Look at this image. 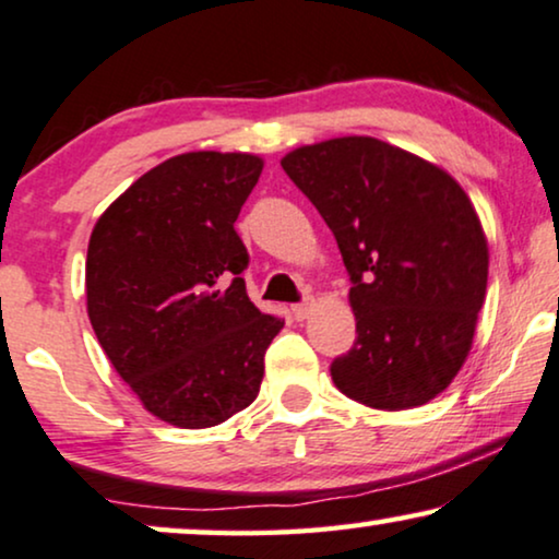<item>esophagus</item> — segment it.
Returning a JSON list of instances; mask_svg holds the SVG:
<instances>
[{"label":"esophagus","instance_id":"esophagus-1","mask_svg":"<svg viewBox=\"0 0 559 559\" xmlns=\"http://www.w3.org/2000/svg\"><path fill=\"white\" fill-rule=\"evenodd\" d=\"M311 307H314V301H311V299L301 301V304H294V307H292V314H294L296 322H304V319H307V317L311 314Z\"/></svg>","mask_w":559,"mask_h":559}]
</instances>
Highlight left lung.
I'll return each instance as SVG.
<instances>
[{"instance_id":"8db88e82","label":"left lung","mask_w":559,"mask_h":559,"mask_svg":"<svg viewBox=\"0 0 559 559\" xmlns=\"http://www.w3.org/2000/svg\"><path fill=\"white\" fill-rule=\"evenodd\" d=\"M332 229L349 273L357 340L332 381L401 412L442 393L471 353L486 299L488 242L442 168L376 138H334L281 160Z\"/></svg>"}]
</instances>
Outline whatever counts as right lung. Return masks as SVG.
<instances>
[{
  "instance_id": "1",
  "label": "right lung",
  "mask_w": 559,
  "mask_h": 559,
  "mask_svg": "<svg viewBox=\"0 0 559 559\" xmlns=\"http://www.w3.org/2000/svg\"><path fill=\"white\" fill-rule=\"evenodd\" d=\"M263 160L183 153L147 170L94 225L86 309L109 362L158 419L227 421L255 401L284 319L250 301L237 214Z\"/></svg>"
}]
</instances>
